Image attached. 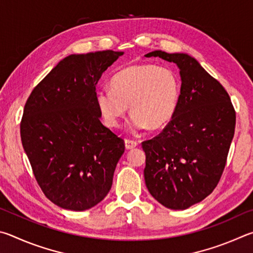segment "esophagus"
Wrapping results in <instances>:
<instances>
[{
    "instance_id": "1",
    "label": "esophagus",
    "mask_w": 253,
    "mask_h": 253,
    "mask_svg": "<svg viewBox=\"0 0 253 253\" xmlns=\"http://www.w3.org/2000/svg\"><path fill=\"white\" fill-rule=\"evenodd\" d=\"M124 143H126V150H131V149H134L136 145H138V143L135 142V141H132V140H129L126 139V141H124Z\"/></svg>"
}]
</instances>
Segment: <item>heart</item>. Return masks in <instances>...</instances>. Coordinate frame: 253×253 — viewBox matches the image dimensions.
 <instances>
[{"label":"heart","instance_id":"obj_1","mask_svg":"<svg viewBox=\"0 0 253 253\" xmlns=\"http://www.w3.org/2000/svg\"><path fill=\"white\" fill-rule=\"evenodd\" d=\"M180 80L175 71L151 63L130 65L112 78L111 87L99 88L95 102L103 121L117 127L129 109L132 112L127 126L138 134L165 126L178 108Z\"/></svg>","mask_w":253,"mask_h":253}]
</instances>
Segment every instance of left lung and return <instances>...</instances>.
Returning <instances> with one entry per match:
<instances>
[{
    "mask_svg": "<svg viewBox=\"0 0 253 253\" xmlns=\"http://www.w3.org/2000/svg\"><path fill=\"white\" fill-rule=\"evenodd\" d=\"M145 57L173 62L181 78L173 118L160 134L144 141V180L156 200L185 210L213 191L231 145L236 112L224 87L187 53L153 51Z\"/></svg>",
    "mask_w": 253,
    "mask_h": 253,
    "instance_id": "obj_1",
    "label": "left lung"
}]
</instances>
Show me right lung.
Returning <instances> with one entry per match:
<instances>
[{"label": "right lung", "instance_id": "obj_1", "mask_svg": "<svg viewBox=\"0 0 253 253\" xmlns=\"http://www.w3.org/2000/svg\"><path fill=\"white\" fill-rule=\"evenodd\" d=\"M123 54L108 50L66 56L25 103L23 149L45 197L63 209H91L112 187L126 147L100 121L95 85Z\"/></svg>", "mask_w": 253, "mask_h": 253}]
</instances>
